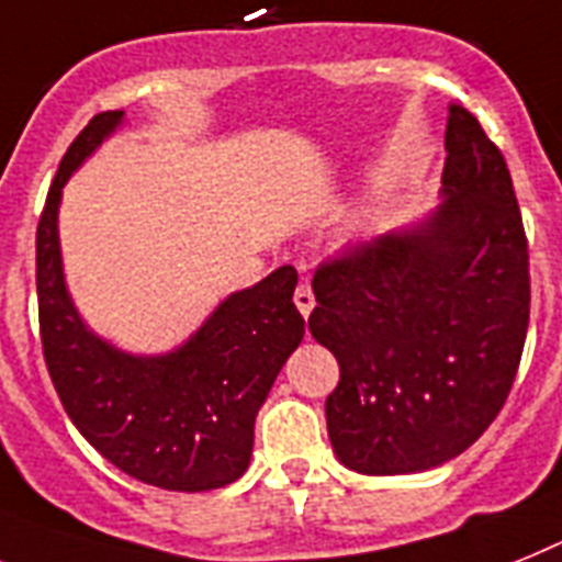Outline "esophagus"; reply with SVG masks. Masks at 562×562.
<instances>
[{
	"mask_svg": "<svg viewBox=\"0 0 562 562\" xmlns=\"http://www.w3.org/2000/svg\"><path fill=\"white\" fill-rule=\"evenodd\" d=\"M294 303H296V308H300V314H303V317H308L311 311H314V291H311V285L308 282H300V285H296V291H294Z\"/></svg>",
	"mask_w": 562,
	"mask_h": 562,
	"instance_id": "1",
	"label": "esophagus"
}]
</instances>
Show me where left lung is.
Instances as JSON below:
<instances>
[{"label":"left lung","instance_id":"left-lung-1","mask_svg":"<svg viewBox=\"0 0 562 562\" xmlns=\"http://www.w3.org/2000/svg\"><path fill=\"white\" fill-rule=\"evenodd\" d=\"M442 202L314 273L308 328L337 357L325 400L346 469H437L492 426L529 328V248L497 145L449 105Z\"/></svg>","mask_w":562,"mask_h":562}]
</instances>
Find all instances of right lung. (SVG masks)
I'll return each mask as SVG.
<instances>
[{"instance_id":"1","label":"right lung","mask_w":562,"mask_h":562,"mask_svg":"<svg viewBox=\"0 0 562 562\" xmlns=\"http://www.w3.org/2000/svg\"><path fill=\"white\" fill-rule=\"evenodd\" d=\"M125 122L97 113L59 162L36 228V294L48 374L85 440L128 477L165 492H211L245 474L254 419L305 334L296 271L234 291L165 353H131L91 331L68 294L59 248L63 188Z\"/></svg>"}]
</instances>
